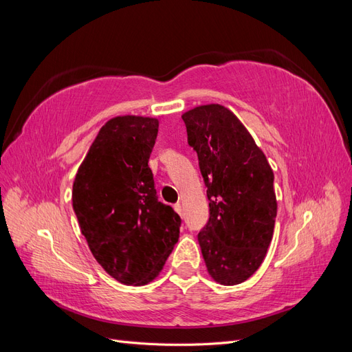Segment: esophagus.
I'll return each instance as SVG.
<instances>
[{
	"label": "esophagus",
	"mask_w": 352,
	"mask_h": 352,
	"mask_svg": "<svg viewBox=\"0 0 352 352\" xmlns=\"http://www.w3.org/2000/svg\"><path fill=\"white\" fill-rule=\"evenodd\" d=\"M173 208H175V211L177 212V214L182 216V206H180L179 202H177V204H175V206H173Z\"/></svg>",
	"instance_id": "1"
}]
</instances>
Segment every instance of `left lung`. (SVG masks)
Masks as SVG:
<instances>
[{
	"label": "left lung",
	"mask_w": 352,
	"mask_h": 352,
	"mask_svg": "<svg viewBox=\"0 0 352 352\" xmlns=\"http://www.w3.org/2000/svg\"><path fill=\"white\" fill-rule=\"evenodd\" d=\"M182 119L210 201V219L198 233L202 257L217 283H242L257 272L273 238V170L247 127L223 105H199Z\"/></svg>",
	"instance_id": "left-lung-1"
}]
</instances>
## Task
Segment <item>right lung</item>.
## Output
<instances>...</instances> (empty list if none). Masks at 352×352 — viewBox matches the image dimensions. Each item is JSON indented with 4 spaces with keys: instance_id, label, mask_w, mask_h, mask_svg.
<instances>
[{
    "instance_id": "1",
    "label": "right lung",
    "mask_w": 352,
    "mask_h": 352,
    "mask_svg": "<svg viewBox=\"0 0 352 352\" xmlns=\"http://www.w3.org/2000/svg\"><path fill=\"white\" fill-rule=\"evenodd\" d=\"M158 120L119 116L105 123L73 182L72 202L92 255L111 278L154 280L179 239L180 217L158 201L148 167Z\"/></svg>"
}]
</instances>
